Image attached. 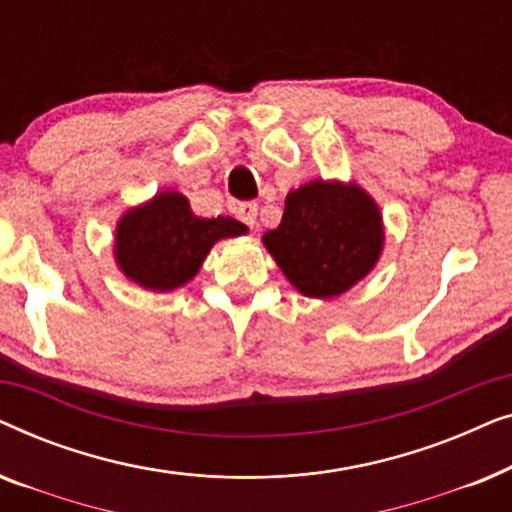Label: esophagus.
<instances>
[{"instance_id": "esophagus-1", "label": "esophagus", "mask_w": 512, "mask_h": 512, "mask_svg": "<svg viewBox=\"0 0 512 512\" xmlns=\"http://www.w3.org/2000/svg\"><path fill=\"white\" fill-rule=\"evenodd\" d=\"M235 214L242 223H247V226L254 228L256 216H258V205L256 202H240V205L235 207Z\"/></svg>"}]
</instances>
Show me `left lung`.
Segmentation results:
<instances>
[{"label": "left lung", "instance_id": "obj_1", "mask_svg": "<svg viewBox=\"0 0 512 512\" xmlns=\"http://www.w3.org/2000/svg\"><path fill=\"white\" fill-rule=\"evenodd\" d=\"M268 254L307 298H338L368 277L384 249L373 195L340 179H312L286 195L282 223L263 235Z\"/></svg>", "mask_w": 512, "mask_h": 512}]
</instances>
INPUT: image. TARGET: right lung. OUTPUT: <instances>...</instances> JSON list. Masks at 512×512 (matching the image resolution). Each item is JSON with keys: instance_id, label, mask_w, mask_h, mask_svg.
Masks as SVG:
<instances>
[{"instance_id": "add662e5", "label": "right lung", "mask_w": 512, "mask_h": 512, "mask_svg": "<svg viewBox=\"0 0 512 512\" xmlns=\"http://www.w3.org/2000/svg\"><path fill=\"white\" fill-rule=\"evenodd\" d=\"M247 230L230 216L202 219L184 193L160 191L118 219L114 261L130 282L167 293L198 275L216 242L247 235Z\"/></svg>"}]
</instances>
